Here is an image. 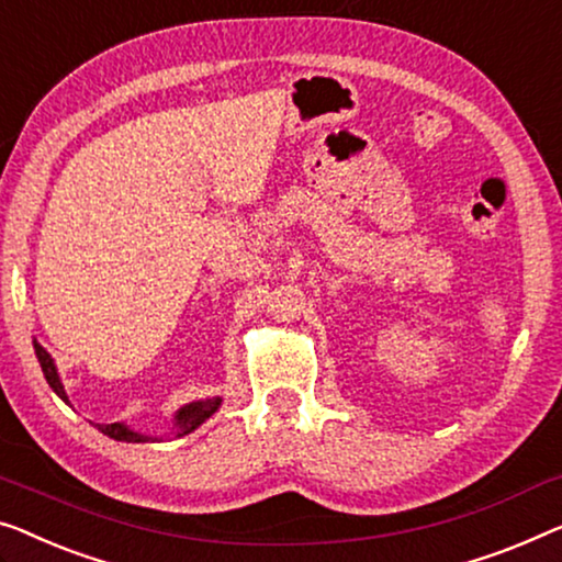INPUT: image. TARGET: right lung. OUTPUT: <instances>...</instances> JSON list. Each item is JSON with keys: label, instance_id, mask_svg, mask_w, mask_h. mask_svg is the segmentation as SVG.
Wrapping results in <instances>:
<instances>
[{"label": "right lung", "instance_id": "add662e5", "mask_svg": "<svg viewBox=\"0 0 562 562\" xmlns=\"http://www.w3.org/2000/svg\"><path fill=\"white\" fill-rule=\"evenodd\" d=\"M35 355L40 360V368H43L45 372V380L50 382V387L58 393L65 403H68V395H65L63 390V382L58 378V372H55V364L50 360V355L45 352L43 347L37 345L35 341ZM217 405H221V397H210V401H200V403H192V405H184V408L177 413V436H184L190 434V430H194L200 426L202 420H207L213 413L217 411ZM99 430L105 436L116 438V441H128V443H136V441H146V436H139L134 434V430H128L126 426H121V423H109V426H101L99 423Z\"/></svg>", "mask_w": 562, "mask_h": 562}]
</instances>
